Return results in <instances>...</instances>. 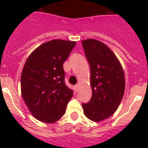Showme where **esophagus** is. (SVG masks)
<instances>
[{
	"mask_svg": "<svg viewBox=\"0 0 148 148\" xmlns=\"http://www.w3.org/2000/svg\"><path fill=\"white\" fill-rule=\"evenodd\" d=\"M74 90H75L76 92H78V90H79V86L78 85L74 86Z\"/></svg>",
	"mask_w": 148,
	"mask_h": 148,
	"instance_id": "esophagus-1",
	"label": "esophagus"
}]
</instances>
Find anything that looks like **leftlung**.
Here are the masks:
<instances>
[{"label": "left lung", "instance_id": "8db88e82", "mask_svg": "<svg viewBox=\"0 0 148 148\" xmlns=\"http://www.w3.org/2000/svg\"><path fill=\"white\" fill-rule=\"evenodd\" d=\"M90 68L92 97L82 104L84 114L94 122H100L114 114L123 97L125 80L116 56L106 44L95 39L82 41Z\"/></svg>", "mask_w": 148, "mask_h": 148}]
</instances>
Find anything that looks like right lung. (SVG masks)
I'll return each instance as SVG.
<instances>
[{
	"label": "right lung",
	"mask_w": 148,
	"mask_h": 148,
	"mask_svg": "<svg viewBox=\"0 0 148 148\" xmlns=\"http://www.w3.org/2000/svg\"><path fill=\"white\" fill-rule=\"evenodd\" d=\"M74 41L53 40L38 46L28 57L21 74V94L38 120L54 123L66 113L73 90L65 84L63 63Z\"/></svg>",
	"instance_id": "right-lung-1"
}]
</instances>
